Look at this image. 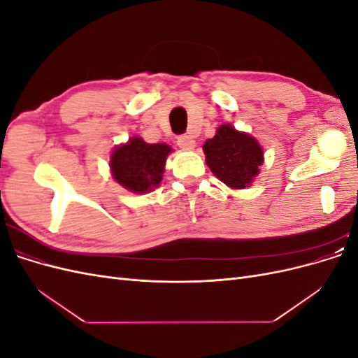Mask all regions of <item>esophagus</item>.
<instances>
[{
	"instance_id": "esophagus-1",
	"label": "esophagus",
	"mask_w": 358,
	"mask_h": 358,
	"mask_svg": "<svg viewBox=\"0 0 358 358\" xmlns=\"http://www.w3.org/2000/svg\"><path fill=\"white\" fill-rule=\"evenodd\" d=\"M178 146L183 150H192L196 148V140H194L191 136H180L178 138Z\"/></svg>"
}]
</instances>
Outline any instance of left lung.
Masks as SVG:
<instances>
[{
    "mask_svg": "<svg viewBox=\"0 0 358 358\" xmlns=\"http://www.w3.org/2000/svg\"><path fill=\"white\" fill-rule=\"evenodd\" d=\"M206 164L231 189L252 185L264 162V150L258 140L231 124H222L203 145Z\"/></svg>",
    "mask_w": 358,
    "mask_h": 358,
    "instance_id": "obj_1",
    "label": "left lung"
}]
</instances>
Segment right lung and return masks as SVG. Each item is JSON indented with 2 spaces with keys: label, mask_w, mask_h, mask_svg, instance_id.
Segmentation results:
<instances>
[{
  "label": "right lung",
  "mask_w": 358,
  "mask_h": 358,
  "mask_svg": "<svg viewBox=\"0 0 358 358\" xmlns=\"http://www.w3.org/2000/svg\"><path fill=\"white\" fill-rule=\"evenodd\" d=\"M173 149L167 143H146L134 136L116 146L110 154V173L115 182L134 194H146L159 187L166 161Z\"/></svg>",
  "instance_id": "right-lung-1"
}]
</instances>
